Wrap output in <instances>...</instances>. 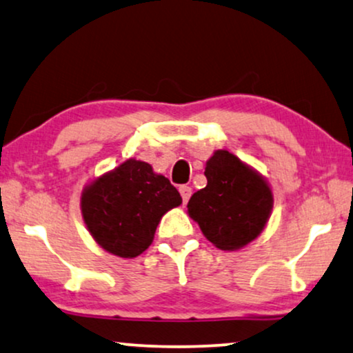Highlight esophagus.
Wrapping results in <instances>:
<instances>
[{
  "label": "esophagus",
  "instance_id": "esophagus-1",
  "mask_svg": "<svg viewBox=\"0 0 353 353\" xmlns=\"http://www.w3.org/2000/svg\"><path fill=\"white\" fill-rule=\"evenodd\" d=\"M179 192H181V195H182V201H184V203H187V201H189V199H190V195H192V189L189 185H181L179 187Z\"/></svg>",
  "mask_w": 353,
  "mask_h": 353
}]
</instances>
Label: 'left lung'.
<instances>
[{
	"label": "left lung",
	"instance_id": "1",
	"mask_svg": "<svg viewBox=\"0 0 353 353\" xmlns=\"http://www.w3.org/2000/svg\"><path fill=\"white\" fill-rule=\"evenodd\" d=\"M208 184L190 196L189 214L221 250H237L263 231L272 208L266 182L236 154L218 150L205 168Z\"/></svg>",
	"mask_w": 353,
	"mask_h": 353
}]
</instances>
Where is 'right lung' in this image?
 I'll list each match as a JSON object with an SVG mask.
<instances>
[{"label": "right lung", "instance_id": "add662e5", "mask_svg": "<svg viewBox=\"0 0 353 353\" xmlns=\"http://www.w3.org/2000/svg\"><path fill=\"white\" fill-rule=\"evenodd\" d=\"M181 203L169 179L154 174L148 163L128 159L83 190L82 214L106 252L134 258L152 245L163 214Z\"/></svg>", "mask_w": 353, "mask_h": 353}]
</instances>
